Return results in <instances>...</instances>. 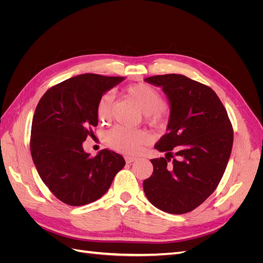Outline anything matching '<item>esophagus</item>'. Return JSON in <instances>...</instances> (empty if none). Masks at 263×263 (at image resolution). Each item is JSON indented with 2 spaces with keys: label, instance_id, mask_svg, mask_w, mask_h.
Returning <instances> with one entry per match:
<instances>
[{
  "label": "esophagus",
  "instance_id": "obj_1",
  "mask_svg": "<svg viewBox=\"0 0 263 263\" xmlns=\"http://www.w3.org/2000/svg\"><path fill=\"white\" fill-rule=\"evenodd\" d=\"M135 160H136V158H135V157H130V156H126V157H125L126 163H132V162H134Z\"/></svg>",
  "mask_w": 263,
  "mask_h": 263
}]
</instances>
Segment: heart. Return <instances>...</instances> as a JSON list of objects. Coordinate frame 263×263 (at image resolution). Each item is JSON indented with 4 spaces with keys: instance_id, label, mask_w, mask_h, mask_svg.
Wrapping results in <instances>:
<instances>
[{
    "instance_id": "1",
    "label": "heart",
    "mask_w": 263,
    "mask_h": 263,
    "mask_svg": "<svg viewBox=\"0 0 263 263\" xmlns=\"http://www.w3.org/2000/svg\"><path fill=\"white\" fill-rule=\"evenodd\" d=\"M126 93L137 103L150 124L157 125L163 122L165 115L164 101L160 92L154 86L145 83L133 84L126 87ZM113 104L114 94L112 92H106L100 98L97 105V114L101 122L109 119ZM146 139V135L142 132L130 130L122 126H115L105 134V141L110 148L129 155L137 154Z\"/></svg>"
}]
</instances>
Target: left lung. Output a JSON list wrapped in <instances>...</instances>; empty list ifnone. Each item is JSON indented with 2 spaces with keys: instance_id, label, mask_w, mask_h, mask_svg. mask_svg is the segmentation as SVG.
I'll return each instance as SVG.
<instances>
[{
  "instance_id": "left-lung-1",
  "label": "left lung",
  "mask_w": 263,
  "mask_h": 263,
  "mask_svg": "<svg viewBox=\"0 0 263 263\" xmlns=\"http://www.w3.org/2000/svg\"><path fill=\"white\" fill-rule=\"evenodd\" d=\"M145 81L162 87L170 105L166 134L155 145L165 158L150 160L154 172L144 181L145 194L159 210L185 214L216 190L232 154L233 126L210 86L176 73Z\"/></svg>"
}]
</instances>
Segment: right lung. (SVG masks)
I'll use <instances>...</instances> for the list:
<instances>
[{
  "instance_id": "add662e5",
  "label": "right lung",
  "mask_w": 263,
  "mask_h": 263,
  "mask_svg": "<svg viewBox=\"0 0 263 263\" xmlns=\"http://www.w3.org/2000/svg\"><path fill=\"white\" fill-rule=\"evenodd\" d=\"M124 79L80 74L50 87L38 103L31 123V158L43 182L63 203L81 206L99 200L124 168L119 154L104 149L92 158L82 146L98 126L100 98Z\"/></svg>"
}]
</instances>
